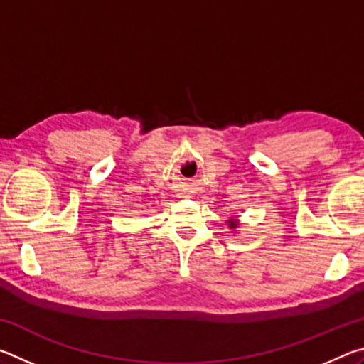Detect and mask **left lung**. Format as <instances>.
<instances>
[{
  "label": "left lung",
  "instance_id": "8db88e82",
  "mask_svg": "<svg viewBox=\"0 0 364 364\" xmlns=\"http://www.w3.org/2000/svg\"><path fill=\"white\" fill-rule=\"evenodd\" d=\"M228 223H230V228H232V230H236L237 225H239L236 220H230V221H228Z\"/></svg>",
  "mask_w": 364,
  "mask_h": 364
}]
</instances>
